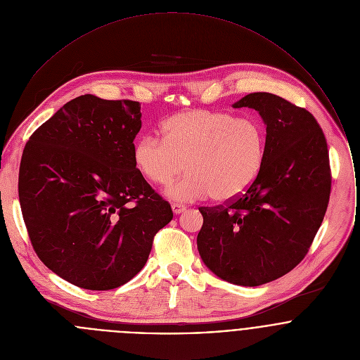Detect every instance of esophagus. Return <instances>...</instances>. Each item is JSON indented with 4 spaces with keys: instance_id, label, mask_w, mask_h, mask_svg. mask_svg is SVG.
<instances>
[{
    "instance_id": "esophagus-1",
    "label": "esophagus",
    "mask_w": 360,
    "mask_h": 360,
    "mask_svg": "<svg viewBox=\"0 0 360 360\" xmlns=\"http://www.w3.org/2000/svg\"><path fill=\"white\" fill-rule=\"evenodd\" d=\"M172 209H173V213L180 214L187 209V206L183 205V204H172Z\"/></svg>"
}]
</instances>
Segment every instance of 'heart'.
I'll list each match as a JSON object with an SVG mask.
<instances>
[{"label": "heart", "instance_id": "1", "mask_svg": "<svg viewBox=\"0 0 360 360\" xmlns=\"http://www.w3.org/2000/svg\"><path fill=\"white\" fill-rule=\"evenodd\" d=\"M160 131L162 139L141 136L131 156L139 173L159 187L172 183L186 166L188 174L167 188L176 201L207 195L217 202L233 201L257 181L264 165L267 133L255 117L190 110L166 119Z\"/></svg>", "mask_w": 360, "mask_h": 360}]
</instances>
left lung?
<instances>
[{
  "label": "left lung",
  "instance_id": "left-lung-1",
  "mask_svg": "<svg viewBox=\"0 0 360 360\" xmlns=\"http://www.w3.org/2000/svg\"><path fill=\"white\" fill-rule=\"evenodd\" d=\"M233 106L262 116L264 165L229 205L200 207L197 245L217 277L257 287L287 274L308 254L330 200V160L323 130L305 108L270 93H251Z\"/></svg>",
  "mask_w": 360,
  "mask_h": 360
}]
</instances>
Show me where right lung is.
<instances>
[{"label":"right lung","mask_w":360,"mask_h":360,"mask_svg":"<svg viewBox=\"0 0 360 360\" xmlns=\"http://www.w3.org/2000/svg\"><path fill=\"white\" fill-rule=\"evenodd\" d=\"M141 103L91 94L65 103L25 146L19 202L32 245L55 274L106 291L131 280L173 212L133 162Z\"/></svg>","instance_id":"right-lung-1"}]
</instances>
